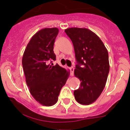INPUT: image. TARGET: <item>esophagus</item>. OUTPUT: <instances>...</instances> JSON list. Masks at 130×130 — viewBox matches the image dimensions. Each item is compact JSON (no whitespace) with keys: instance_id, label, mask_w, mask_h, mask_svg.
Instances as JSON below:
<instances>
[{"instance_id":"34e87169","label":"esophagus","mask_w":130,"mask_h":130,"mask_svg":"<svg viewBox=\"0 0 130 130\" xmlns=\"http://www.w3.org/2000/svg\"><path fill=\"white\" fill-rule=\"evenodd\" d=\"M70 71H71V75L72 76L74 75V67H70Z\"/></svg>"}]
</instances>
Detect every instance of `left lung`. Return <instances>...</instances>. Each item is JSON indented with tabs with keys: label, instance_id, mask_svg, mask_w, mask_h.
Wrapping results in <instances>:
<instances>
[{
	"label": "left lung",
	"instance_id": "1",
	"mask_svg": "<svg viewBox=\"0 0 130 130\" xmlns=\"http://www.w3.org/2000/svg\"><path fill=\"white\" fill-rule=\"evenodd\" d=\"M73 44L77 64L74 75L81 81L74 90L75 100L88 105L96 101L106 85L109 62L107 49L94 32L87 28L72 27L65 30Z\"/></svg>",
	"mask_w": 130,
	"mask_h": 130
}]
</instances>
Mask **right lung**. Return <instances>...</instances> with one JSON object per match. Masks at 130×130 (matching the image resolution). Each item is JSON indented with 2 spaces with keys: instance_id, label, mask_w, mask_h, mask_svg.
<instances>
[{
  "instance_id": "obj_1",
  "label": "right lung",
  "mask_w": 130,
  "mask_h": 130,
  "mask_svg": "<svg viewBox=\"0 0 130 130\" xmlns=\"http://www.w3.org/2000/svg\"><path fill=\"white\" fill-rule=\"evenodd\" d=\"M59 30L45 28L36 32L28 43L22 59L26 83L36 101L43 106H51L58 100L60 90L65 85L70 72L58 64L53 45Z\"/></svg>"
}]
</instances>
